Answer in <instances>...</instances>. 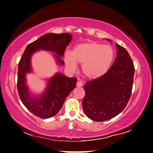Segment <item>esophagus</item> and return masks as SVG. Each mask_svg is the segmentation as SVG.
I'll return each instance as SVG.
<instances>
[{
  "label": "esophagus",
  "instance_id": "esophagus-1",
  "mask_svg": "<svg viewBox=\"0 0 153 153\" xmlns=\"http://www.w3.org/2000/svg\"><path fill=\"white\" fill-rule=\"evenodd\" d=\"M76 85H77V87H82V85H83V83L82 82H77V84H76Z\"/></svg>",
  "mask_w": 153,
  "mask_h": 153
}]
</instances>
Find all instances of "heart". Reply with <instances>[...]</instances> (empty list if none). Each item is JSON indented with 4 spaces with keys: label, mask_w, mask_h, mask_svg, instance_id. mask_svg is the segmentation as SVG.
<instances>
[{
    "label": "heart",
    "mask_w": 153,
    "mask_h": 153,
    "mask_svg": "<svg viewBox=\"0 0 153 153\" xmlns=\"http://www.w3.org/2000/svg\"><path fill=\"white\" fill-rule=\"evenodd\" d=\"M115 56L112 47L98 42H87L76 45L71 53L64 54V63L70 71L77 70L82 64V70L87 79H96L105 75Z\"/></svg>",
    "instance_id": "b5f03b06"
}]
</instances>
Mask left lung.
Returning <instances> with one entry per match:
<instances>
[{
    "label": "left lung",
    "instance_id": "8db88e82",
    "mask_svg": "<svg viewBox=\"0 0 153 153\" xmlns=\"http://www.w3.org/2000/svg\"><path fill=\"white\" fill-rule=\"evenodd\" d=\"M116 46L117 55L112 66L99 78L87 82L83 87L84 112L94 121H106L118 115L131 95L134 65L126 49L117 43Z\"/></svg>",
    "mask_w": 153,
    "mask_h": 153
}]
</instances>
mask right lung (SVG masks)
Wrapping results in <instances>:
<instances>
[{"instance_id": "1", "label": "right lung", "mask_w": 153, "mask_h": 153, "mask_svg": "<svg viewBox=\"0 0 153 153\" xmlns=\"http://www.w3.org/2000/svg\"><path fill=\"white\" fill-rule=\"evenodd\" d=\"M72 35L64 33H47L29 44L22 54L18 64V91L22 103L41 118H49L56 115L62 107L66 97L76 85V77H68L56 73L49 79L47 88L42 95L35 97L30 92L26 83L27 73L32 71L31 57L35 52L41 50L53 52L57 63L63 66L61 59Z\"/></svg>"}]
</instances>
